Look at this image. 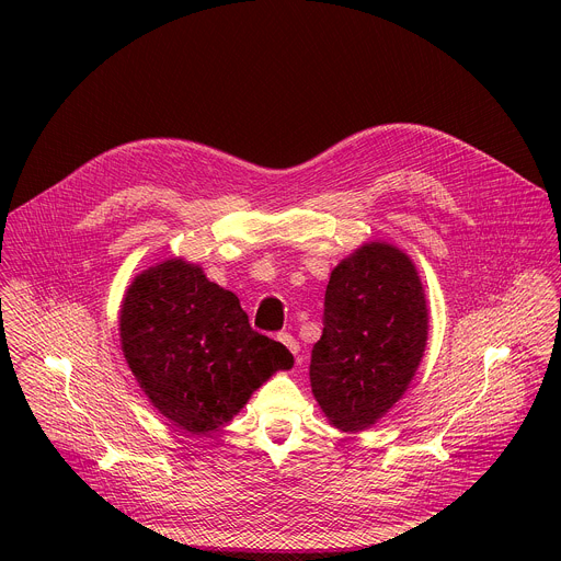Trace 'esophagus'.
I'll return each mask as SVG.
<instances>
[{"mask_svg": "<svg viewBox=\"0 0 561 561\" xmlns=\"http://www.w3.org/2000/svg\"><path fill=\"white\" fill-rule=\"evenodd\" d=\"M277 340H279V342H282V344H284L293 355H297V353H299V344H297V340H295L290 333H279V335H277ZM297 359H299V357H297Z\"/></svg>", "mask_w": 561, "mask_h": 561, "instance_id": "esophagus-1", "label": "esophagus"}]
</instances>
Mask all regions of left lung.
I'll return each mask as SVG.
<instances>
[{
  "label": "left lung",
  "instance_id": "obj_1",
  "mask_svg": "<svg viewBox=\"0 0 561 561\" xmlns=\"http://www.w3.org/2000/svg\"><path fill=\"white\" fill-rule=\"evenodd\" d=\"M426 337V295L407 253L370 242L342 260L310 355L312 394L329 422L359 433L381 420L415 377Z\"/></svg>",
  "mask_w": 561,
  "mask_h": 561
}]
</instances>
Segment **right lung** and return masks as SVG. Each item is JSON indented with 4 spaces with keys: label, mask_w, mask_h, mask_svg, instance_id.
Returning <instances> with one entry per match:
<instances>
[{
    "label": "right lung",
    "mask_w": 561,
    "mask_h": 561,
    "mask_svg": "<svg viewBox=\"0 0 561 561\" xmlns=\"http://www.w3.org/2000/svg\"><path fill=\"white\" fill-rule=\"evenodd\" d=\"M119 337L150 404L191 435L228 424L273 373L293 366L284 344L251 329L234 293L184 260L135 277L122 301Z\"/></svg>",
    "instance_id": "1"
}]
</instances>
